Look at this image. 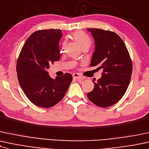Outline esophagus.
Listing matches in <instances>:
<instances>
[{
	"label": "esophagus",
	"instance_id": "34e87169",
	"mask_svg": "<svg viewBox=\"0 0 149 149\" xmlns=\"http://www.w3.org/2000/svg\"><path fill=\"white\" fill-rule=\"evenodd\" d=\"M73 79H79V78H82V77L81 76H80L78 73H73Z\"/></svg>",
	"mask_w": 149,
	"mask_h": 149
}]
</instances>
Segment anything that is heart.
<instances>
[{"label": "heart", "mask_w": 149, "mask_h": 149, "mask_svg": "<svg viewBox=\"0 0 149 149\" xmlns=\"http://www.w3.org/2000/svg\"><path fill=\"white\" fill-rule=\"evenodd\" d=\"M72 37L79 44L82 49L89 48L92 45L91 39L87 34L82 31H76L72 34ZM64 47V44H62V49Z\"/></svg>", "instance_id": "1"}]
</instances>
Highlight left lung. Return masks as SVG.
Here are the masks:
<instances>
[{
	"label": "left lung",
	"mask_w": 149,
	"mask_h": 149,
	"mask_svg": "<svg viewBox=\"0 0 149 149\" xmlns=\"http://www.w3.org/2000/svg\"><path fill=\"white\" fill-rule=\"evenodd\" d=\"M87 30L94 37L96 46L90 66H98L103 70L101 78L96 82L92 80L94 89L87 93V97L97 106H112L123 97L130 83L131 58L125 43L116 33L98 28Z\"/></svg>",
	"instance_id": "8db88e82"
}]
</instances>
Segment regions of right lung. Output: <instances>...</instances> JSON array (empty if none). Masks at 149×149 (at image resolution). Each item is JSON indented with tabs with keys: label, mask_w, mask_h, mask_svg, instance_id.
<instances>
[{
	"label": "right lung",
	"mask_w": 149,
	"mask_h": 149,
	"mask_svg": "<svg viewBox=\"0 0 149 149\" xmlns=\"http://www.w3.org/2000/svg\"><path fill=\"white\" fill-rule=\"evenodd\" d=\"M60 30L35 31L28 37L18 57L17 72L21 89L37 106L48 108L59 103L73 80L72 75L52 78L46 71L50 64L60 60Z\"/></svg>",
	"instance_id": "right-lung-1"
}]
</instances>
